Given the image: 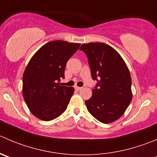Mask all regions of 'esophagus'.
Segmentation results:
<instances>
[{"instance_id":"esophagus-1","label":"esophagus","mask_w":157,"mask_h":157,"mask_svg":"<svg viewBox=\"0 0 157 157\" xmlns=\"http://www.w3.org/2000/svg\"><path fill=\"white\" fill-rule=\"evenodd\" d=\"M75 89L77 90H82V87H80V86H76Z\"/></svg>"}]
</instances>
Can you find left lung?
<instances>
[{
    "label": "left lung",
    "mask_w": 157,
    "mask_h": 157,
    "mask_svg": "<svg viewBox=\"0 0 157 157\" xmlns=\"http://www.w3.org/2000/svg\"><path fill=\"white\" fill-rule=\"evenodd\" d=\"M80 50L87 56L92 78L97 80L92 97L85 101L86 108L100 122H114L124 115L133 97L130 71L109 45L83 44Z\"/></svg>",
    "instance_id": "1"
}]
</instances>
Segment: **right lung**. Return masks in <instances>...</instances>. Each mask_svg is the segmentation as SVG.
I'll return each instance as SVG.
<instances>
[{
	"instance_id": "1",
	"label": "right lung",
	"mask_w": 157,
	"mask_h": 157,
	"mask_svg": "<svg viewBox=\"0 0 157 157\" xmlns=\"http://www.w3.org/2000/svg\"><path fill=\"white\" fill-rule=\"evenodd\" d=\"M80 44L63 40L48 42L38 50L23 74V97L38 119L50 121L66 110L74 88L60 86L67 60Z\"/></svg>"
}]
</instances>
